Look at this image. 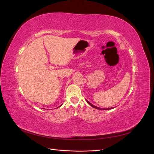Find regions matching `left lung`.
Wrapping results in <instances>:
<instances>
[{
    "mask_svg": "<svg viewBox=\"0 0 154 154\" xmlns=\"http://www.w3.org/2000/svg\"><path fill=\"white\" fill-rule=\"evenodd\" d=\"M87 101V103L89 104L91 106H92L93 108H95V109H99V110H109V109H111L112 108H107V109H100V108H99V107H97V106H94V105H93L92 103H91L89 101H88L87 100H86Z\"/></svg>",
    "mask_w": 154,
    "mask_h": 154,
    "instance_id": "1",
    "label": "left lung"
}]
</instances>
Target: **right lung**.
<instances>
[{
    "mask_svg": "<svg viewBox=\"0 0 154 154\" xmlns=\"http://www.w3.org/2000/svg\"><path fill=\"white\" fill-rule=\"evenodd\" d=\"M61 105H60V106H61ZM60 106H59V107H60Z\"/></svg>",
    "mask_w": 154,
    "mask_h": 154,
    "instance_id": "right-lung-1",
    "label": "right lung"
}]
</instances>
